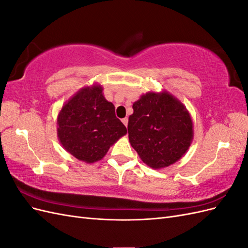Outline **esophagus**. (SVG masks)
Segmentation results:
<instances>
[{
    "instance_id": "1",
    "label": "esophagus",
    "mask_w": 248,
    "mask_h": 248,
    "mask_svg": "<svg viewBox=\"0 0 248 248\" xmlns=\"http://www.w3.org/2000/svg\"><path fill=\"white\" fill-rule=\"evenodd\" d=\"M122 123L127 127V125H128V119H127V118L122 119Z\"/></svg>"
}]
</instances>
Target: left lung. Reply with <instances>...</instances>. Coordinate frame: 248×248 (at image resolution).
Here are the masks:
<instances>
[{"instance_id": "obj_1", "label": "left lung", "mask_w": 248, "mask_h": 248, "mask_svg": "<svg viewBox=\"0 0 248 248\" xmlns=\"http://www.w3.org/2000/svg\"><path fill=\"white\" fill-rule=\"evenodd\" d=\"M128 138L142 162L158 170L178 161L193 139L192 120L184 104L167 91L148 92L133 103Z\"/></svg>"}]
</instances>
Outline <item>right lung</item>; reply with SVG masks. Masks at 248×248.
Segmentation results:
<instances>
[{
  "label": "right lung",
  "instance_id": "obj_1",
  "mask_svg": "<svg viewBox=\"0 0 248 248\" xmlns=\"http://www.w3.org/2000/svg\"><path fill=\"white\" fill-rule=\"evenodd\" d=\"M102 90L100 85L80 89L58 115L60 142L67 152L87 163L102 159L110 146L127 133Z\"/></svg>",
  "mask_w": 248,
  "mask_h": 248
}]
</instances>
